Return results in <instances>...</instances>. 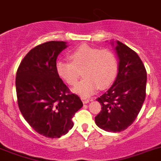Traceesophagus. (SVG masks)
<instances>
[{
  "label": "esophagus",
  "mask_w": 161,
  "mask_h": 161,
  "mask_svg": "<svg viewBox=\"0 0 161 161\" xmlns=\"http://www.w3.org/2000/svg\"><path fill=\"white\" fill-rule=\"evenodd\" d=\"M81 99H82V101H83V104H87V103H88L89 101H90L89 98H87V97H81Z\"/></svg>",
  "instance_id": "34e87169"
}]
</instances>
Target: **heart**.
<instances>
[{"mask_svg": "<svg viewBox=\"0 0 161 161\" xmlns=\"http://www.w3.org/2000/svg\"><path fill=\"white\" fill-rule=\"evenodd\" d=\"M69 57L72 61L58 60L56 71L71 86L76 84L83 71L85 78L74 88L81 96L88 97L99 87L107 88L115 80L119 62L115 54L110 50L83 44L71 51Z\"/></svg>", "mask_w": 161, "mask_h": 161, "instance_id": "heart-1", "label": "heart"}]
</instances>
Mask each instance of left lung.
<instances>
[{"mask_svg":"<svg viewBox=\"0 0 161 161\" xmlns=\"http://www.w3.org/2000/svg\"><path fill=\"white\" fill-rule=\"evenodd\" d=\"M119 72L114 83L98 97L101 110L95 117L97 126L103 130L117 133L133 124L146 98L147 70L134 51L117 41Z\"/></svg>","mask_w":161,"mask_h":161,"instance_id":"obj_1","label":"left lung"}]
</instances>
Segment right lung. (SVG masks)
<instances>
[{
  "label": "right lung",
  "instance_id": "obj_1",
  "mask_svg": "<svg viewBox=\"0 0 161 161\" xmlns=\"http://www.w3.org/2000/svg\"><path fill=\"white\" fill-rule=\"evenodd\" d=\"M67 47L64 42L51 41L32 48L16 73L18 106L28 124L39 134L59 138L74 126L75 113L83 106L56 71L58 55Z\"/></svg>",
  "mask_w": 161,
  "mask_h": 161
}]
</instances>
